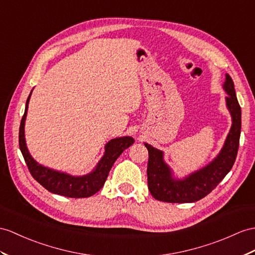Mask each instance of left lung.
<instances>
[{
	"label": "left lung",
	"instance_id": "left-lung-1",
	"mask_svg": "<svg viewBox=\"0 0 255 255\" xmlns=\"http://www.w3.org/2000/svg\"><path fill=\"white\" fill-rule=\"evenodd\" d=\"M223 88L228 94L226 106L232 115L233 123L224 146L212 162L183 179H176L173 177L170 166L164 162L163 152L144 142L149 153L148 189L154 199L171 203L196 202L209 195L232 170L239 148L241 108L229 74H226Z\"/></svg>",
	"mask_w": 255,
	"mask_h": 255
}]
</instances>
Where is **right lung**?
Instances as JSON below:
<instances>
[{"label": "right lung", "instance_id": "add662e5", "mask_svg": "<svg viewBox=\"0 0 255 255\" xmlns=\"http://www.w3.org/2000/svg\"><path fill=\"white\" fill-rule=\"evenodd\" d=\"M30 96L31 93L27 99L26 109H24V114L20 122L19 148L31 175L45 189L56 195L69 198H86L96 194L106 182L109 171L113 167L115 161L119 158L124 149L133 145L134 138L131 136H123V137H117L109 140L105 146L104 156L99 160L95 169L83 176H72L67 173L43 166L31 157L26 145V139H24V121L27 117Z\"/></svg>", "mask_w": 255, "mask_h": 255}]
</instances>
